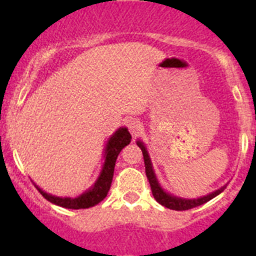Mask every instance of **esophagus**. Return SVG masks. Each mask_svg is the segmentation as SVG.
<instances>
[{
	"label": "esophagus",
	"instance_id": "obj_1",
	"mask_svg": "<svg viewBox=\"0 0 256 256\" xmlns=\"http://www.w3.org/2000/svg\"><path fill=\"white\" fill-rule=\"evenodd\" d=\"M142 124L141 122L137 120V119H132V120L128 122V130H130V134L133 136V137H137V136L141 133L142 130Z\"/></svg>",
	"mask_w": 256,
	"mask_h": 256
}]
</instances>
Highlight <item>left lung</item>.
<instances>
[{"label":"left lung","instance_id":"1","mask_svg":"<svg viewBox=\"0 0 256 256\" xmlns=\"http://www.w3.org/2000/svg\"><path fill=\"white\" fill-rule=\"evenodd\" d=\"M137 144H138V148L142 150V154H144V169H146V176H148V180L150 182L151 186V191H152V195L155 198V200L162 204V206L168 208V209L172 210H188L192 209V208L200 206V205L205 204L209 200L214 198L216 196H218L220 192L224 191V188L227 186H223L220 188H218L216 191L212 192L209 195L202 196V198H177V196L170 195L168 192H165L164 190L162 188V186L158 182V178L155 176V172L152 169V164H151V159L150 156H148V148L144 146V142L137 141Z\"/></svg>","mask_w":256,"mask_h":256}]
</instances>
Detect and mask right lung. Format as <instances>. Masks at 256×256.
Listing matches in <instances>:
<instances>
[{
  "mask_svg": "<svg viewBox=\"0 0 256 256\" xmlns=\"http://www.w3.org/2000/svg\"><path fill=\"white\" fill-rule=\"evenodd\" d=\"M132 136L128 132L126 128H119L114 134L108 138V144L105 148V162L102 165V170H101L100 176L94 182V186L88 191L83 192L82 195L78 196L76 198H58V196H52L44 190H40V187L34 183L36 188L40 192V195L44 196L46 200H48L52 204L58 205V206L66 208V209H88L104 200L108 195L110 186L112 182V176H114V168L115 162H116L118 155L120 154L123 148H126V144H130Z\"/></svg>",
  "mask_w": 256,
  "mask_h": 256,
  "instance_id": "right-lung-1",
  "label": "right lung"
}]
</instances>
